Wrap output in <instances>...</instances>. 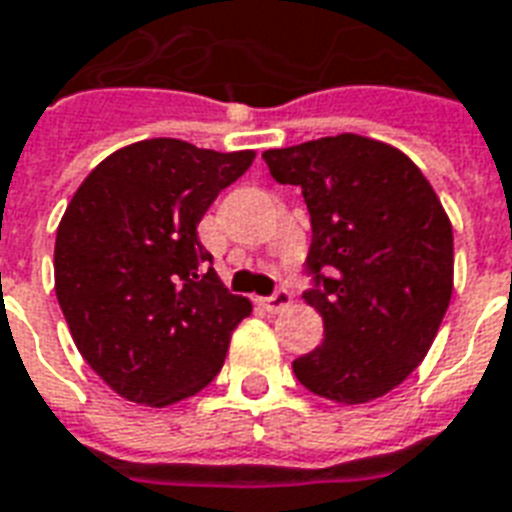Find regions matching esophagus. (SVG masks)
<instances>
[{"label": "esophagus", "instance_id": "34e87169", "mask_svg": "<svg viewBox=\"0 0 512 512\" xmlns=\"http://www.w3.org/2000/svg\"><path fill=\"white\" fill-rule=\"evenodd\" d=\"M290 301H293V295H290V290L287 287H279L274 295H268V298H263L260 304L266 306L268 312H282V309H287L290 306Z\"/></svg>", "mask_w": 512, "mask_h": 512}]
</instances>
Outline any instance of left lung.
Instances as JSON below:
<instances>
[{
	"label": "left lung",
	"mask_w": 512,
	"mask_h": 512,
	"mask_svg": "<svg viewBox=\"0 0 512 512\" xmlns=\"http://www.w3.org/2000/svg\"><path fill=\"white\" fill-rule=\"evenodd\" d=\"M279 184L304 192L312 244L304 290L323 314V344L293 361L323 399L363 404L418 366L453 293V227L410 157L361 135L263 154Z\"/></svg>",
	"instance_id": "obj_1"
}]
</instances>
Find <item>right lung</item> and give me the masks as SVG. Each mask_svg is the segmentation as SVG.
<instances>
[{
    "label": "right lung",
    "instance_id": "add662e5",
    "mask_svg": "<svg viewBox=\"0 0 512 512\" xmlns=\"http://www.w3.org/2000/svg\"><path fill=\"white\" fill-rule=\"evenodd\" d=\"M255 151L154 138L113 151L86 176L56 230V298L75 347L113 391L168 407L222 369L252 304L211 268L198 225Z\"/></svg>",
    "mask_w": 512,
    "mask_h": 512
}]
</instances>
